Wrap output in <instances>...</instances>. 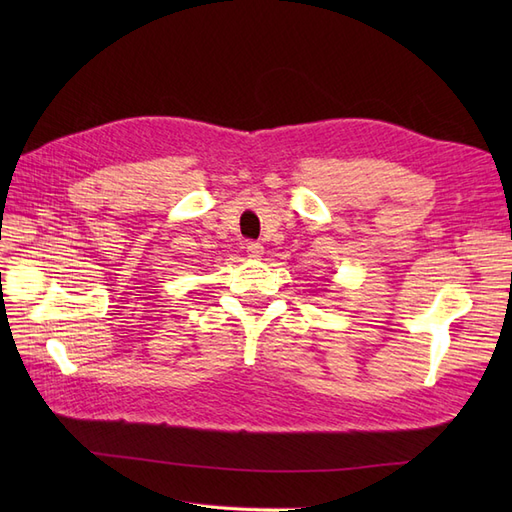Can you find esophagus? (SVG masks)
<instances>
[{"mask_svg": "<svg viewBox=\"0 0 512 512\" xmlns=\"http://www.w3.org/2000/svg\"><path fill=\"white\" fill-rule=\"evenodd\" d=\"M245 252H247V256H250V258H260L262 252H265V247H262V245L256 243V241H250V243L245 245Z\"/></svg>", "mask_w": 512, "mask_h": 512, "instance_id": "esophagus-1", "label": "esophagus"}]
</instances>
